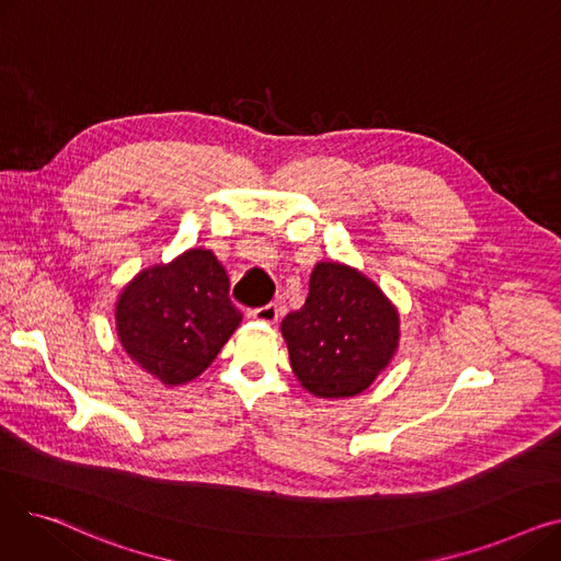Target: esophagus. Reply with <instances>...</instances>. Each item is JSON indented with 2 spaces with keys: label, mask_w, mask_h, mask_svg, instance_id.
I'll use <instances>...</instances> for the list:
<instances>
[{
  "label": "esophagus",
  "mask_w": 561,
  "mask_h": 561,
  "mask_svg": "<svg viewBox=\"0 0 561 561\" xmlns=\"http://www.w3.org/2000/svg\"><path fill=\"white\" fill-rule=\"evenodd\" d=\"M252 318H254V320H261V322H277L279 309H277V305H265V307L254 309V311H252Z\"/></svg>",
  "instance_id": "esophagus-1"
}]
</instances>
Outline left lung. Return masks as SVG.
<instances>
[{"label":"left lung","mask_w":561,"mask_h":561,"mask_svg":"<svg viewBox=\"0 0 561 561\" xmlns=\"http://www.w3.org/2000/svg\"><path fill=\"white\" fill-rule=\"evenodd\" d=\"M290 368L318 398H352L389 366L400 341L393 302L364 273L318 261L302 309L282 320Z\"/></svg>","instance_id":"obj_1"}]
</instances>
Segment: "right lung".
Segmentation results:
<instances>
[{
	"mask_svg": "<svg viewBox=\"0 0 561 561\" xmlns=\"http://www.w3.org/2000/svg\"><path fill=\"white\" fill-rule=\"evenodd\" d=\"M241 320L222 263L202 248L140 271L115 302L117 341L165 387L209 368Z\"/></svg>",
	"mask_w": 561,
	"mask_h": 561,
	"instance_id": "obj_1",
	"label": "right lung"
}]
</instances>
